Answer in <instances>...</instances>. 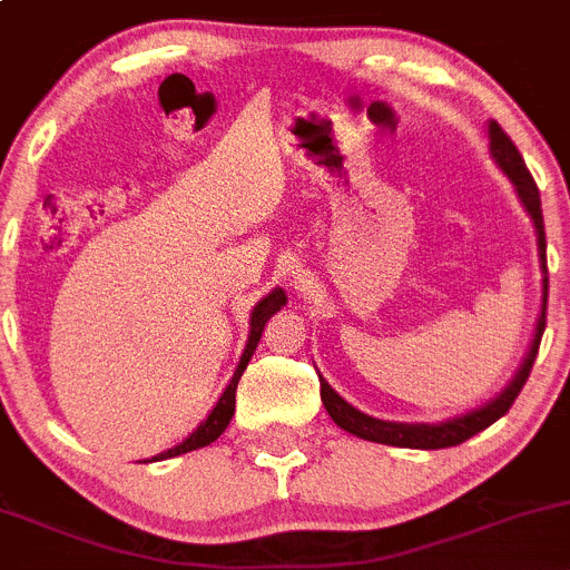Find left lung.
<instances>
[{
	"label": "left lung",
	"mask_w": 570,
	"mask_h": 570,
	"mask_svg": "<svg viewBox=\"0 0 570 570\" xmlns=\"http://www.w3.org/2000/svg\"><path fill=\"white\" fill-rule=\"evenodd\" d=\"M489 153L494 158V164L505 171L508 179L517 188L519 202L527 209V215L532 218L535 226V239H538V262H541L543 273V301H541V316H538L535 335H532L530 352H527L522 368L517 371L508 387L500 395L487 401L478 410L466 412V415L451 417V421L442 423H393V421H376V417L365 415V412L355 410L350 401L341 399L338 393L327 385L320 376L322 387V404H325L327 415L333 417L335 426L350 431V434L361 436V440L380 442V445H393V448H421V451H440V448H453L461 445L464 440L475 436L478 431L489 429L491 423L500 421L511 404L517 401V395L522 393L527 376H530L532 363H535L538 346H541V335L547 331V297H549V275H547V235H543V213H541V194H538V185L527 171L522 153L517 149V144L511 141V136L500 128V125L491 119L489 122Z\"/></svg>",
	"instance_id": "8db88e82"
}]
</instances>
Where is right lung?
I'll return each instance as SVG.
<instances>
[{
	"instance_id": "1",
	"label": "right lung",
	"mask_w": 570,
	"mask_h": 570,
	"mask_svg": "<svg viewBox=\"0 0 570 570\" xmlns=\"http://www.w3.org/2000/svg\"><path fill=\"white\" fill-rule=\"evenodd\" d=\"M284 303H286V292L284 289H273L267 297H262V301L254 305V311H250L248 344H245L243 357H239V363H237V368H235V376H232V382H229V385H226V391L220 393L218 404L213 406V412H209V415H207V421H202L199 429H196L190 436H185V440L179 442V445L169 448V451H164V453H158V456H153L149 461L175 459V456H183V453H188V451H199V448H207L209 442H215L220 434H224L226 426H229L232 415H235V393H237L239 376H243L245 365H248L250 357H254L256 344H259L262 331H265L267 320L275 314V311H281V305H284Z\"/></svg>"
}]
</instances>
